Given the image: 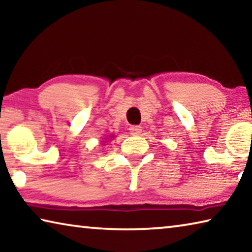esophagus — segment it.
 Instances as JSON below:
<instances>
[{
	"label": "esophagus",
	"instance_id": "esophagus-1",
	"mask_svg": "<svg viewBox=\"0 0 252 252\" xmlns=\"http://www.w3.org/2000/svg\"><path fill=\"white\" fill-rule=\"evenodd\" d=\"M129 131H130V134L134 135V136L141 135V133H142V127L138 126V125H133V126L129 127Z\"/></svg>",
	"mask_w": 252,
	"mask_h": 252
}]
</instances>
